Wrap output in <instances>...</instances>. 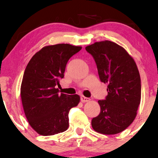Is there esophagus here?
Returning a JSON list of instances; mask_svg holds the SVG:
<instances>
[{
	"label": "esophagus",
	"instance_id": "34e87169",
	"mask_svg": "<svg viewBox=\"0 0 158 158\" xmlns=\"http://www.w3.org/2000/svg\"><path fill=\"white\" fill-rule=\"evenodd\" d=\"M80 99L82 102H88V101H89V98L85 97V96H81Z\"/></svg>",
	"mask_w": 158,
	"mask_h": 158
}]
</instances>
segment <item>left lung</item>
Returning <instances> with one entry per match:
<instances>
[{"mask_svg": "<svg viewBox=\"0 0 158 158\" xmlns=\"http://www.w3.org/2000/svg\"><path fill=\"white\" fill-rule=\"evenodd\" d=\"M94 59L101 82L108 84V95L99 100L100 113L92 120L98 133L116 134L135 119L141 98L140 76L136 62L127 52L110 41L85 47Z\"/></svg>", "mask_w": 158, "mask_h": 158, "instance_id": "1", "label": "left lung"}]
</instances>
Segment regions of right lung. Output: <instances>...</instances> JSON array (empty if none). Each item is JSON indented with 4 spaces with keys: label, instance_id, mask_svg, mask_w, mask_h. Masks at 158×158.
<instances>
[{
    "label": "right lung",
    "instance_id": "obj_1",
    "mask_svg": "<svg viewBox=\"0 0 158 158\" xmlns=\"http://www.w3.org/2000/svg\"><path fill=\"white\" fill-rule=\"evenodd\" d=\"M82 47L58 44L42 48L26 66L21 85L24 114L30 126L43 136L66 131L69 112L79 104V95L59 93L69 59Z\"/></svg>",
    "mask_w": 158,
    "mask_h": 158
}]
</instances>
